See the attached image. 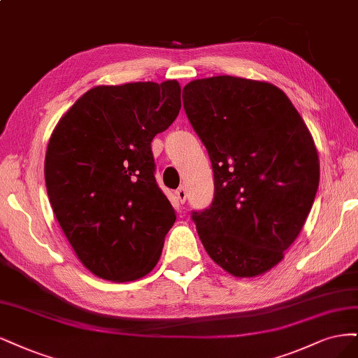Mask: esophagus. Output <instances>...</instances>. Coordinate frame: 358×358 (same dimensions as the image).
<instances>
[{
    "label": "esophagus",
    "instance_id": "34e87169",
    "mask_svg": "<svg viewBox=\"0 0 358 358\" xmlns=\"http://www.w3.org/2000/svg\"><path fill=\"white\" fill-rule=\"evenodd\" d=\"M176 196H177L178 202H181V203L186 202V199H187V190H186V187H184V186L178 187V189L176 190Z\"/></svg>",
    "mask_w": 358,
    "mask_h": 358
}]
</instances>
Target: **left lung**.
I'll return each mask as SVG.
<instances>
[{
    "mask_svg": "<svg viewBox=\"0 0 358 358\" xmlns=\"http://www.w3.org/2000/svg\"><path fill=\"white\" fill-rule=\"evenodd\" d=\"M182 103L214 171V201L193 213L202 245L236 278L266 273L313 208L320 182L314 138L284 92L260 80H193Z\"/></svg>",
    "mask_w": 358,
    "mask_h": 358,
    "instance_id": "obj_1",
    "label": "left lung"
}]
</instances>
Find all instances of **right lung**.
Segmentation results:
<instances>
[{
	"label": "right lung",
	"instance_id": "obj_1",
	"mask_svg": "<svg viewBox=\"0 0 358 358\" xmlns=\"http://www.w3.org/2000/svg\"><path fill=\"white\" fill-rule=\"evenodd\" d=\"M180 108L177 80L95 86L50 135V205L78 260L102 280H140L162 255L176 213L156 182L152 141Z\"/></svg>",
	"mask_w": 358,
	"mask_h": 358
}]
</instances>
